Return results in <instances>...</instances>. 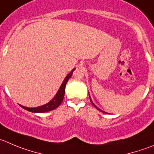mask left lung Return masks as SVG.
<instances>
[{
    "label": "left lung",
    "mask_w": 154,
    "mask_h": 154,
    "mask_svg": "<svg viewBox=\"0 0 154 154\" xmlns=\"http://www.w3.org/2000/svg\"><path fill=\"white\" fill-rule=\"evenodd\" d=\"M89 97H90V96H89ZM90 100H91V103H92V104H93V106H94V107H96V108H97V109H99V110H100V111H101V112H103V111L100 110V109H99V108H97V106H95V105H94V103H93V102H92V101H91V97H90Z\"/></svg>",
    "instance_id": "left-lung-1"
}]
</instances>
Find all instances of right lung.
<instances>
[{
    "label": "right lung",
    "mask_w": 154,
    "mask_h": 154,
    "mask_svg": "<svg viewBox=\"0 0 154 154\" xmlns=\"http://www.w3.org/2000/svg\"><path fill=\"white\" fill-rule=\"evenodd\" d=\"M74 69L72 70L70 72L69 74L66 77V79H64V81L63 82L62 85H61L59 91H57V94L55 95L54 98H53L52 100L49 102V103H46V104L43 105V106H38V107L35 108H29V107H26V106H23L20 105L21 107H23V109H26V110L29 111V112H48V111L53 110V109H55L56 108H57L61 104V103L63 102V97H64V94H65V88H66V85L67 82H68L69 79L70 78L72 75L73 71Z\"/></svg>",
    "instance_id": "obj_1"
}]
</instances>
